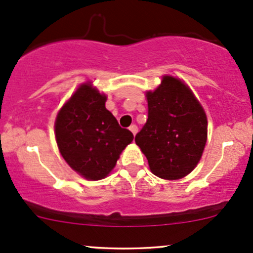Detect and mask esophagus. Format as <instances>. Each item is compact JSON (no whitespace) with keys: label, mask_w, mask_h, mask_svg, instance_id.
I'll list each match as a JSON object with an SVG mask.
<instances>
[{"label":"esophagus","mask_w":253,"mask_h":253,"mask_svg":"<svg viewBox=\"0 0 253 253\" xmlns=\"http://www.w3.org/2000/svg\"><path fill=\"white\" fill-rule=\"evenodd\" d=\"M129 130L135 135L136 132H138V127H136V125H132V126H129Z\"/></svg>","instance_id":"1"}]
</instances>
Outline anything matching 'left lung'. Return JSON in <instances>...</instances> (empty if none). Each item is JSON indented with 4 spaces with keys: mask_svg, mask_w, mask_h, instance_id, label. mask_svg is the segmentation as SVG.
<instances>
[{
    "mask_svg": "<svg viewBox=\"0 0 253 253\" xmlns=\"http://www.w3.org/2000/svg\"><path fill=\"white\" fill-rule=\"evenodd\" d=\"M149 117L135 143L156 176L178 179L194 170L207 140V117L191 90L175 77H163L146 94Z\"/></svg>",
    "mask_w": 253,
    "mask_h": 253,
    "instance_id": "obj_1",
    "label": "left lung"
}]
</instances>
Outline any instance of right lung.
<instances>
[{"label": "right lung", "mask_w": 253, "mask_h": 253, "mask_svg": "<svg viewBox=\"0 0 253 253\" xmlns=\"http://www.w3.org/2000/svg\"><path fill=\"white\" fill-rule=\"evenodd\" d=\"M107 97L88 83L76 90L58 113L56 139L63 158L86 179L98 181L117 164L119 156L133 140L107 110Z\"/></svg>", "instance_id": "add662e5"}]
</instances>
